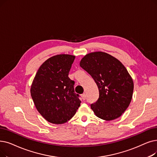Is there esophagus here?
<instances>
[{
    "label": "esophagus",
    "instance_id": "34e87169",
    "mask_svg": "<svg viewBox=\"0 0 157 157\" xmlns=\"http://www.w3.org/2000/svg\"><path fill=\"white\" fill-rule=\"evenodd\" d=\"M81 97H82V99H83V100H85L86 98V94L84 93V94H81Z\"/></svg>",
    "mask_w": 157,
    "mask_h": 157
}]
</instances>
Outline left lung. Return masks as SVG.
<instances>
[{"mask_svg": "<svg viewBox=\"0 0 157 157\" xmlns=\"http://www.w3.org/2000/svg\"><path fill=\"white\" fill-rule=\"evenodd\" d=\"M80 67L98 87L99 98L90 105L95 115L106 121L119 117L130 104L133 91V80L125 67L103 52L86 54L81 60Z\"/></svg>", "mask_w": 157, "mask_h": 157, "instance_id": "left-lung-1", "label": "left lung"}]
</instances>
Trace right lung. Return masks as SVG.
Returning a JSON list of instances; mask_svg holds the SVG:
<instances>
[{
  "instance_id": "add662e5",
  "label": "right lung",
  "mask_w": 157,
  "mask_h": 157,
  "mask_svg": "<svg viewBox=\"0 0 157 157\" xmlns=\"http://www.w3.org/2000/svg\"><path fill=\"white\" fill-rule=\"evenodd\" d=\"M75 56H54L40 66L31 88L34 103L48 122L60 124L69 121L80 106L79 95L74 92V81L69 73Z\"/></svg>"
}]
</instances>
